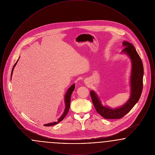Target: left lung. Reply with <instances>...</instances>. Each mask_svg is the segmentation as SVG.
Wrapping results in <instances>:
<instances>
[{"instance_id": "8db88e82", "label": "left lung", "mask_w": 155, "mask_h": 155, "mask_svg": "<svg viewBox=\"0 0 155 155\" xmlns=\"http://www.w3.org/2000/svg\"><path fill=\"white\" fill-rule=\"evenodd\" d=\"M124 46L122 52L127 54L132 61V71L131 76V96L129 100L123 106L115 109L102 105L96 94L91 91L90 95L96 111L106 119H119L122 118L131 110L140 98L143 89V67L140 56L133 44L124 41Z\"/></svg>"}]
</instances>
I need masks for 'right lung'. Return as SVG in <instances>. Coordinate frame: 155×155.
<instances>
[{"label": "right lung", "instance_id": "add662e5", "mask_svg": "<svg viewBox=\"0 0 155 155\" xmlns=\"http://www.w3.org/2000/svg\"><path fill=\"white\" fill-rule=\"evenodd\" d=\"M18 61V60H17ZM17 61L15 62V65L13 66V67L12 68V73H11V77H12V73H13V69H14V67L16 65L17 63ZM75 88V84L72 85L69 89L67 90V91L66 94L65 95V104H66V108H65V110L64 111L63 113V114H62V116L58 119V121L57 122H53L52 123H49V124H44L45 126H52V125H55L56 124H58L59 123H60L61 121H62L64 118L66 117V116L67 114V113L69 111V109H70V100H71V94L73 92V91L74 90Z\"/></svg>", "mask_w": 155, "mask_h": 155}]
</instances>
